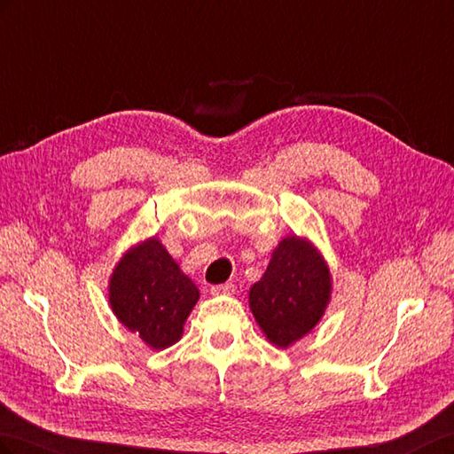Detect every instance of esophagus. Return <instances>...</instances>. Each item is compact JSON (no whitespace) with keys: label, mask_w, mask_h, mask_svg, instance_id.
<instances>
[{"label":"esophagus","mask_w":454,"mask_h":454,"mask_svg":"<svg viewBox=\"0 0 454 454\" xmlns=\"http://www.w3.org/2000/svg\"><path fill=\"white\" fill-rule=\"evenodd\" d=\"M235 284H231V282H227V284H219V286H212L210 287V294L214 295V297H222V295H232L235 294Z\"/></svg>","instance_id":"1"}]
</instances>
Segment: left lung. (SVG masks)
<instances>
[{"instance_id": "obj_1", "label": "left lung", "mask_w": 454, "mask_h": 454, "mask_svg": "<svg viewBox=\"0 0 454 454\" xmlns=\"http://www.w3.org/2000/svg\"><path fill=\"white\" fill-rule=\"evenodd\" d=\"M332 290V272L320 250L305 237L287 235L250 287L248 303L269 342L287 348L322 320Z\"/></svg>"}]
</instances>
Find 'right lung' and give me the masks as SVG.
Segmentation results:
<instances>
[{
	"mask_svg": "<svg viewBox=\"0 0 454 454\" xmlns=\"http://www.w3.org/2000/svg\"><path fill=\"white\" fill-rule=\"evenodd\" d=\"M107 297L115 318L129 332L149 348L164 350L182 339L200 294L162 242L151 237L122 254L109 278Z\"/></svg>",
	"mask_w": 454,
	"mask_h": 454,
	"instance_id": "right-lung-1",
	"label": "right lung"
}]
</instances>
